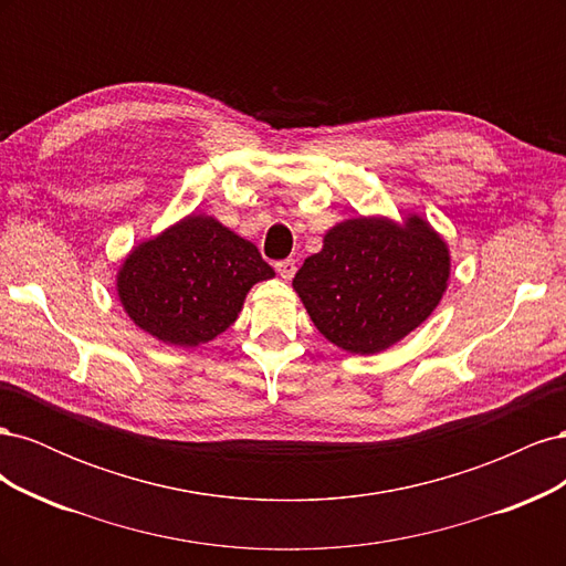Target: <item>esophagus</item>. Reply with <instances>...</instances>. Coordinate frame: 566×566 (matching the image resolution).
I'll return each instance as SVG.
<instances>
[{
  "instance_id": "34e87169",
  "label": "esophagus",
  "mask_w": 566,
  "mask_h": 566,
  "mask_svg": "<svg viewBox=\"0 0 566 566\" xmlns=\"http://www.w3.org/2000/svg\"><path fill=\"white\" fill-rule=\"evenodd\" d=\"M276 271H279V276H281L283 281H290V279L295 276L297 262H295V260H281V262H276Z\"/></svg>"
}]
</instances>
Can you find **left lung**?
<instances>
[{"instance_id": "left-lung-1", "label": "left lung", "mask_w": 566, "mask_h": 566, "mask_svg": "<svg viewBox=\"0 0 566 566\" xmlns=\"http://www.w3.org/2000/svg\"><path fill=\"white\" fill-rule=\"evenodd\" d=\"M449 276V248L424 219L358 217L325 233L293 287L333 345L378 354L437 310Z\"/></svg>"}]
</instances>
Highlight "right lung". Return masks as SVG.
Masks as SVG:
<instances>
[{
  "mask_svg": "<svg viewBox=\"0 0 566 566\" xmlns=\"http://www.w3.org/2000/svg\"><path fill=\"white\" fill-rule=\"evenodd\" d=\"M273 269L245 238L191 214L134 248L117 273V295L142 331L167 345L198 347L224 333L248 290Z\"/></svg>",
  "mask_w": 566,
  "mask_h": 566,
  "instance_id": "obj_1",
  "label": "right lung"
}]
</instances>
